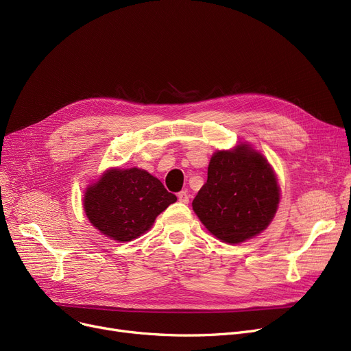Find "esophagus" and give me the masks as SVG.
<instances>
[{
  "label": "esophagus",
  "instance_id": "34e87169",
  "mask_svg": "<svg viewBox=\"0 0 351 351\" xmlns=\"http://www.w3.org/2000/svg\"><path fill=\"white\" fill-rule=\"evenodd\" d=\"M178 199H179L180 204H189V195L185 191H182V192L178 193Z\"/></svg>",
  "mask_w": 351,
  "mask_h": 351
}]
</instances>
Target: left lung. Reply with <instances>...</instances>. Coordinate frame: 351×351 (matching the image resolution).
Wrapping results in <instances>:
<instances>
[{"mask_svg":"<svg viewBox=\"0 0 351 351\" xmlns=\"http://www.w3.org/2000/svg\"><path fill=\"white\" fill-rule=\"evenodd\" d=\"M279 199L278 180L267 160L249 145H241L212 156L208 180L192 206L212 234L234 245L269 226Z\"/></svg>","mask_w":351,"mask_h":351,"instance_id":"8db88e82","label":"left lung"}]
</instances>
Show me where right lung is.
<instances>
[{
  "label": "right lung",
  "mask_w": 351,
  "mask_h": 351,
  "mask_svg": "<svg viewBox=\"0 0 351 351\" xmlns=\"http://www.w3.org/2000/svg\"><path fill=\"white\" fill-rule=\"evenodd\" d=\"M175 202L176 196L146 171L110 169L88 188L84 209L104 234L129 242L149 230L156 216Z\"/></svg>",
  "instance_id": "add662e5"
}]
</instances>
